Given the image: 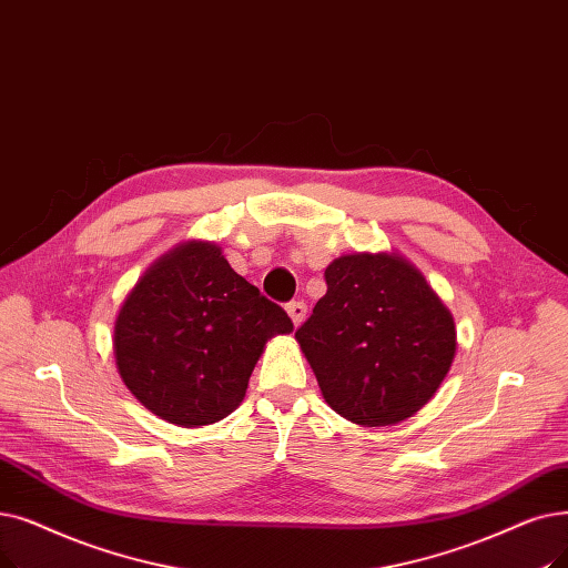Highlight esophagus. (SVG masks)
Wrapping results in <instances>:
<instances>
[{"mask_svg": "<svg viewBox=\"0 0 568 568\" xmlns=\"http://www.w3.org/2000/svg\"><path fill=\"white\" fill-rule=\"evenodd\" d=\"M287 313H290V317H292V323H294V327H300L304 320H306V304L304 302H290L287 304Z\"/></svg>", "mask_w": 568, "mask_h": 568, "instance_id": "34e87169", "label": "esophagus"}]
</instances>
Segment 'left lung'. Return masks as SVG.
Returning <instances> with one entry per match:
<instances>
[{
	"label": "left lung",
	"mask_w": 568,
	"mask_h": 568,
	"mask_svg": "<svg viewBox=\"0 0 568 568\" xmlns=\"http://www.w3.org/2000/svg\"><path fill=\"white\" fill-rule=\"evenodd\" d=\"M297 329L325 402L362 427L397 425L448 376L457 329L423 271L397 253L341 255Z\"/></svg>",
	"instance_id": "1"
}]
</instances>
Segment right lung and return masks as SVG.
Instances as JSON below:
<instances>
[{
  "instance_id": "1",
  "label": "right lung",
  "mask_w": 568,
  "mask_h": 568,
  "mask_svg": "<svg viewBox=\"0 0 568 568\" xmlns=\"http://www.w3.org/2000/svg\"><path fill=\"white\" fill-rule=\"evenodd\" d=\"M287 313L230 266L213 241H183L122 302L113 355L122 383L162 420L204 427L243 402L266 341Z\"/></svg>"
}]
</instances>
